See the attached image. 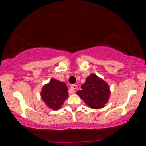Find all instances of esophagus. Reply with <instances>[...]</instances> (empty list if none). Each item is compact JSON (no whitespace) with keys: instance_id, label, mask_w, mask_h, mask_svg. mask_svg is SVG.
Masks as SVG:
<instances>
[{"instance_id":"1","label":"esophagus","mask_w":146,"mask_h":146,"mask_svg":"<svg viewBox=\"0 0 146 146\" xmlns=\"http://www.w3.org/2000/svg\"><path fill=\"white\" fill-rule=\"evenodd\" d=\"M77 89V85H72L70 87V89H69V94H73L75 93V91Z\"/></svg>"}]
</instances>
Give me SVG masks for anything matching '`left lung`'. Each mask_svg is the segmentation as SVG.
<instances>
[{
    "mask_svg": "<svg viewBox=\"0 0 146 146\" xmlns=\"http://www.w3.org/2000/svg\"><path fill=\"white\" fill-rule=\"evenodd\" d=\"M78 96L91 108L100 109L105 106L110 97V87L105 81L92 73L81 85Z\"/></svg>",
    "mask_w": 146,
    "mask_h": 146,
    "instance_id": "left-lung-1",
    "label": "left lung"
}]
</instances>
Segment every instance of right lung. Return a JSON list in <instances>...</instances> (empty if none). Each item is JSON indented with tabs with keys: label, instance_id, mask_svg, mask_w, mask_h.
<instances>
[{
	"label": "right lung",
	"instance_id": "1",
	"mask_svg": "<svg viewBox=\"0 0 146 146\" xmlns=\"http://www.w3.org/2000/svg\"><path fill=\"white\" fill-rule=\"evenodd\" d=\"M66 84L52 78L50 83L45 85L41 92V98L51 109L56 110L62 106L68 97Z\"/></svg>",
	"mask_w": 146,
	"mask_h": 146
}]
</instances>
